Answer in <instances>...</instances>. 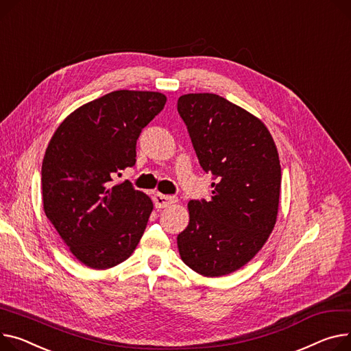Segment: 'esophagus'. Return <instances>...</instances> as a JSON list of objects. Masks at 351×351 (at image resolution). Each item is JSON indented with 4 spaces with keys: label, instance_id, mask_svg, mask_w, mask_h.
Returning <instances> with one entry per match:
<instances>
[{
    "label": "esophagus",
    "instance_id": "obj_1",
    "mask_svg": "<svg viewBox=\"0 0 351 351\" xmlns=\"http://www.w3.org/2000/svg\"><path fill=\"white\" fill-rule=\"evenodd\" d=\"M176 202V197L175 196H168V195H160V193H156L154 196V203L158 208L160 207H168L171 206L172 203Z\"/></svg>",
    "mask_w": 351,
    "mask_h": 351
}]
</instances>
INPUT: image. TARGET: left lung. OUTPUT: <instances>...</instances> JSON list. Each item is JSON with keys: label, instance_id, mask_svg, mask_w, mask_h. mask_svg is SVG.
Segmentation results:
<instances>
[{"label": "left lung", "instance_id": "1", "mask_svg": "<svg viewBox=\"0 0 351 351\" xmlns=\"http://www.w3.org/2000/svg\"><path fill=\"white\" fill-rule=\"evenodd\" d=\"M178 112L204 172L210 200H191V220L178 236L183 263L204 276L237 271L274 230L281 165L267 127L241 107L212 93L184 95Z\"/></svg>", "mask_w": 351, "mask_h": 351}]
</instances>
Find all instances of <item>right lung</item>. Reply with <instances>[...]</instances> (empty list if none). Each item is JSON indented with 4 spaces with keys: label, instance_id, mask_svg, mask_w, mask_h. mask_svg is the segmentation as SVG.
Listing matches in <instances>:
<instances>
[{
    "label": "right lung",
    "instance_id": "right-lung-1",
    "mask_svg": "<svg viewBox=\"0 0 351 351\" xmlns=\"http://www.w3.org/2000/svg\"><path fill=\"white\" fill-rule=\"evenodd\" d=\"M167 97L119 90L70 114L53 134L42 162L45 215L76 258L95 269L125 261L141 240L152 200L130 180L136 139Z\"/></svg>",
    "mask_w": 351,
    "mask_h": 351
}]
</instances>
